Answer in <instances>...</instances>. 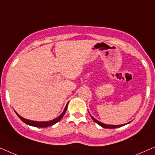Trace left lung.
Instances as JSON below:
<instances>
[{
  "mask_svg": "<svg viewBox=\"0 0 155 155\" xmlns=\"http://www.w3.org/2000/svg\"><path fill=\"white\" fill-rule=\"evenodd\" d=\"M91 118L93 119V120L94 121L95 123H97V124H99L100 126H102V128H119V127H121V126H125L126 124H128V123L124 124H121V125H109V124H103V123H102V122L97 121V119H95L93 116H91Z\"/></svg>",
  "mask_w": 155,
  "mask_h": 155,
  "instance_id": "1",
  "label": "left lung"
}]
</instances>
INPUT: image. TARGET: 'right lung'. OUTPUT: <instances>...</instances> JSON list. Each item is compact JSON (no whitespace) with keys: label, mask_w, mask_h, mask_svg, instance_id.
I'll list each match as a JSON object with an SVG mask.
<instances>
[{"label":"right lung","mask_w":155,"mask_h":155,"mask_svg":"<svg viewBox=\"0 0 155 155\" xmlns=\"http://www.w3.org/2000/svg\"><path fill=\"white\" fill-rule=\"evenodd\" d=\"M68 103H69V102H67V104L66 107H65L64 111H63L62 113L60 115V116L58 117L55 119H54L53 120L48 121H36L29 120V119H25V118H23V117H21V116H19V115L17 114L16 112H15V113H16L17 116L19 117V118L21 120L24 122V123L27 124H28V125L35 126V127H38V128H45V127H48V126L54 125V124L58 123V121H60L61 119H62V118L63 117V116H64L65 112H66V111H67V106H68Z\"/></svg>","instance_id":"1"}]
</instances>
